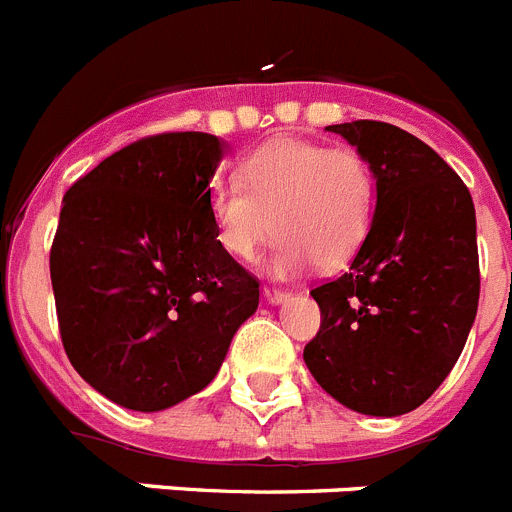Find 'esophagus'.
<instances>
[{
    "label": "esophagus",
    "instance_id": "esophagus-1",
    "mask_svg": "<svg viewBox=\"0 0 512 512\" xmlns=\"http://www.w3.org/2000/svg\"><path fill=\"white\" fill-rule=\"evenodd\" d=\"M264 297H266V302H269V305H282V302H287L292 295H289V292H284V289L264 287Z\"/></svg>",
    "mask_w": 512,
    "mask_h": 512
}]
</instances>
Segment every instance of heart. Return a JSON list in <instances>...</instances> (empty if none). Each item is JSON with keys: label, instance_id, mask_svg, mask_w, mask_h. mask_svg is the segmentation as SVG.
<instances>
[{"label": "heart", "instance_id": "heart-1", "mask_svg": "<svg viewBox=\"0 0 512 512\" xmlns=\"http://www.w3.org/2000/svg\"><path fill=\"white\" fill-rule=\"evenodd\" d=\"M377 174L356 148H328L305 138H277L248 153L238 182L210 192L220 246L238 261H256L274 230L282 233L269 271L297 277L318 261L338 269L372 230Z\"/></svg>", "mask_w": 512, "mask_h": 512}]
</instances>
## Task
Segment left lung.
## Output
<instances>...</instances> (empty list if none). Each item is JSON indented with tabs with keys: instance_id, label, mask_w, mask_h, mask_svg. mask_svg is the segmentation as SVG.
<instances>
[{
	"instance_id": "8db88e82",
	"label": "left lung",
	"mask_w": 512,
	"mask_h": 512,
	"mask_svg": "<svg viewBox=\"0 0 512 512\" xmlns=\"http://www.w3.org/2000/svg\"><path fill=\"white\" fill-rule=\"evenodd\" d=\"M325 130L369 158L377 210L351 269L310 292L320 330L305 346V364L341 405L395 418L438 390L472 330L479 302L474 202L431 146L390 122Z\"/></svg>"
}]
</instances>
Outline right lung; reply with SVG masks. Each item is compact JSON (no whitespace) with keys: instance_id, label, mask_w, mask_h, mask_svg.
<instances>
[{"instance_id":"obj_1","label":"right lung","mask_w":512,"mask_h":512,"mask_svg":"<svg viewBox=\"0 0 512 512\" xmlns=\"http://www.w3.org/2000/svg\"><path fill=\"white\" fill-rule=\"evenodd\" d=\"M223 151L210 133L140 138L63 197L51 248L61 341L122 408L156 413L205 390L259 307V279L210 217Z\"/></svg>"}]
</instances>
